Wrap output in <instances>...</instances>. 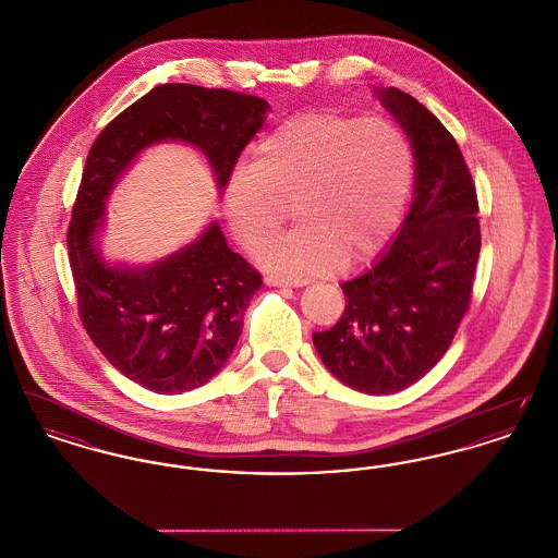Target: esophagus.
Segmentation results:
<instances>
[{"label":"esophagus","mask_w":558,"mask_h":558,"mask_svg":"<svg viewBox=\"0 0 558 558\" xmlns=\"http://www.w3.org/2000/svg\"><path fill=\"white\" fill-rule=\"evenodd\" d=\"M266 282L269 287H294V289L307 284V280L303 278H280V276H267Z\"/></svg>","instance_id":"obj_1"}]
</instances>
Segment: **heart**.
Returning <instances> with one entry per match:
<instances>
[{"instance_id":"heart-1","label":"heart","mask_w":558,"mask_h":558,"mask_svg":"<svg viewBox=\"0 0 558 558\" xmlns=\"http://www.w3.org/2000/svg\"><path fill=\"white\" fill-rule=\"evenodd\" d=\"M414 178L405 133L387 119L337 110L296 114L257 144L230 178L223 209L251 251L294 215L303 221L262 251L266 266L324 274L364 264L398 228Z\"/></svg>"}]
</instances>
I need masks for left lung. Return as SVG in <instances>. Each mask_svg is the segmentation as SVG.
Instances as JSON below:
<instances>
[{
  "instance_id": "left-lung-1",
  "label": "left lung",
  "mask_w": 558,
  "mask_h": 558,
  "mask_svg": "<svg viewBox=\"0 0 558 558\" xmlns=\"http://www.w3.org/2000/svg\"><path fill=\"white\" fill-rule=\"evenodd\" d=\"M410 137L414 201L371 269L343 282L345 312L314 332L324 366L347 387L391 396L423 378L464 318L481 251L477 192L444 123L398 87L376 89Z\"/></svg>"
}]
</instances>
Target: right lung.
I'll list each match as a JSON object with an SVG mask.
<instances>
[{
    "label": "right lung",
    "instance_id": "right-lung-1",
    "mask_svg": "<svg viewBox=\"0 0 558 558\" xmlns=\"http://www.w3.org/2000/svg\"><path fill=\"white\" fill-rule=\"evenodd\" d=\"M267 108L257 96L165 83L114 117L85 160L66 234L80 318L117 371L160 396L196 389L226 366L262 276L217 221L148 266L110 264L98 244L110 190L159 142L198 148L223 190Z\"/></svg>",
    "mask_w": 558,
    "mask_h": 558
}]
</instances>
